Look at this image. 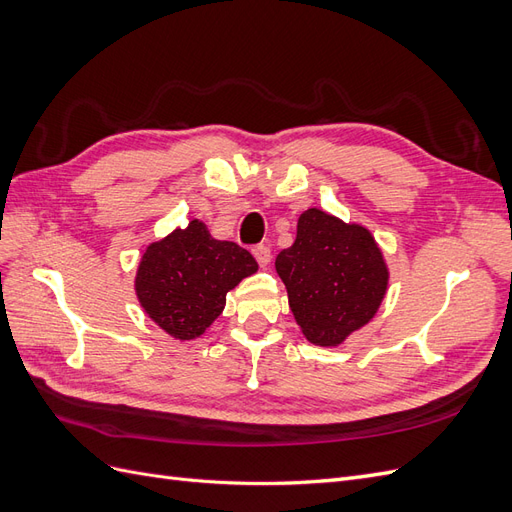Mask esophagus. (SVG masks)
I'll use <instances>...</instances> for the list:
<instances>
[{
	"instance_id": "esophagus-1",
	"label": "esophagus",
	"mask_w": 512,
	"mask_h": 512,
	"mask_svg": "<svg viewBox=\"0 0 512 512\" xmlns=\"http://www.w3.org/2000/svg\"><path fill=\"white\" fill-rule=\"evenodd\" d=\"M252 254H254V258H256L260 267H267L271 262V247H267V245H256Z\"/></svg>"
}]
</instances>
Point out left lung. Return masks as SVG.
I'll return each mask as SVG.
<instances>
[{
	"label": "left lung",
	"instance_id": "1",
	"mask_svg": "<svg viewBox=\"0 0 512 512\" xmlns=\"http://www.w3.org/2000/svg\"><path fill=\"white\" fill-rule=\"evenodd\" d=\"M277 275L303 335L316 346H337L367 324L384 299L389 271L371 232L307 209L297 239L275 258Z\"/></svg>",
	"mask_w": 512,
	"mask_h": 512
}]
</instances>
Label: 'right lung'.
<instances>
[{"label":"right lung","instance_id":"obj_1","mask_svg":"<svg viewBox=\"0 0 512 512\" xmlns=\"http://www.w3.org/2000/svg\"><path fill=\"white\" fill-rule=\"evenodd\" d=\"M256 271L250 252L213 239L203 222L192 220L147 247L136 273V297L158 327L188 342L222 314L226 292Z\"/></svg>","mask_w":512,"mask_h":512}]
</instances>
